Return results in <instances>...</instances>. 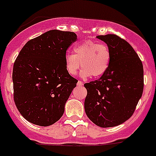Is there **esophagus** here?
Wrapping results in <instances>:
<instances>
[{"label": "esophagus", "mask_w": 156, "mask_h": 156, "mask_svg": "<svg viewBox=\"0 0 156 156\" xmlns=\"http://www.w3.org/2000/svg\"><path fill=\"white\" fill-rule=\"evenodd\" d=\"M83 85H84V84H83L82 81H78V83H77V85H78V86H82Z\"/></svg>", "instance_id": "1"}]
</instances>
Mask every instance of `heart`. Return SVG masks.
Returning <instances> with one entry per match:
<instances>
[{
  "instance_id": "b5f03b06",
  "label": "heart",
  "mask_w": 156,
  "mask_h": 156,
  "mask_svg": "<svg viewBox=\"0 0 156 156\" xmlns=\"http://www.w3.org/2000/svg\"><path fill=\"white\" fill-rule=\"evenodd\" d=\"M74 53H67L65 57V69L69 75H76L81 66L82 78H96L102 76L108 69L111 51L105 44L85 41L75 46Z\"/></svg>"
}]
</instances>
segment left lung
I'll return each mask as SVG.
<instances>
[{
	"instance_id": "8db88e82",
	"label": "left lung",
	"mask_w": 156,
	"mask_h": 156,
	"mask_svg": "<svg viewBox=\"0 0 156 156\" xmlns=\"http://www.w3.org/2000/svg\"><path fill=\"white\" fill-rule=\"evenodd\" d=\"M111 51L108 69L98 80L85 83V110L101 128L117 126L133 115L143 92L142 61L133 48L115 34L97 36Z\"/></svg>"
}]
</instances>
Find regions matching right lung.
I'll use <instances>...</instances> for the list:
<instances>
[{"label": "right lung", "mask_w": 156, "mask_h": 156, "mask_svg": "<svg viewBox=\"0 0 156 156\" xmlns=\"http://www.w3.org/2000/svg\"><path fill=\"white\" fill-rule=\"evenodd\" d=\"M77 40L74 32L51 30L28 41L13 68L14 100L27 121L40 126L53 125L78 80L65 69L67 49Z\"/></svg>", "instance_id": "right-lung-1"}]
</instances>
